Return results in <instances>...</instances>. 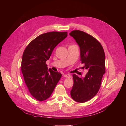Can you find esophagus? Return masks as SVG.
I'll use <instances>...</instances> for the list:
<instances>
[{
  "label": "esophagus",
  "mask_w": 126,
  "mask_h": 126,
  "mask_svg": "<svg viewBox=\"0 0 126 126\" xmlns=\"http://www.w3.org/2000/svg\"><path fill=\"white\" fill-rule=\"evenodd\" d=\"M64 77L65 78H71V75L69 74H64Z\"/></svg>",
  "instance_id": "34e87169"
}]
</instances>
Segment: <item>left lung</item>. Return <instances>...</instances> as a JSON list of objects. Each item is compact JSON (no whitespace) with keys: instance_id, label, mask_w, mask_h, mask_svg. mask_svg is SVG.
Segmentation results:
<instances>
[{"instance_id":"left-lung-1","label":"left lung","mask_w":126,"mask_h":126,"mask_svg":"<svg viewBox=\"0 0 126 126\" xmlns=\"http://www.w3.org/2000/svg\"><path fill=\"white\" fill-rule=\"evenodd\" d=\"M69 35L79 47L80 61L88 71L82 78L73 74L74 83L71 95L75 101L84 103L94 97L100 88L105 73V54L101 43L88 34L76 30Z\"/></svg>"}]
</instances>
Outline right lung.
<instances>
[{
	"label": "right lung",
	"instance_id": "right-lung-1",
	"mask_svg": "<svg viewBox=\"0 0 126 126\" xmlns=\"http://www.w3.org/2000/svg\"><path fill=\"white\" fill-rule=\"evenodd\" d=\"M67 32L42 34L28 44L23 53L21 69L31 94L39 101L49 98L62 77L48 69L46 61L54 48L67 37Z\"/></svg>",
	"mask_w": 126,
	"mask_h": 126
}]
</instances>
